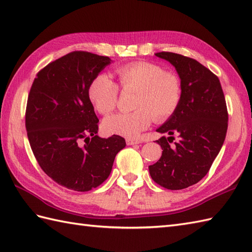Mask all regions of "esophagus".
<instances>
[{
	"label": "esophagus",
	"mask_w": 252,
	"mask_h": 252,
	"mask_svg": "<svg viewBox=\"0 0 252 252\" xmlns=\"http://www.w3.org/2000/svg\"><path fill=\"white\" fill-rule=\"evenodd\" d=\"M127 145H136V144H141L140 140H133V138H127L126 140Z\"/></svg>",
	"instance_id": "1"
}]
</instances>
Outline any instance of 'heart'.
<instances>
[{"mask_svg":"<svg viewBox=\"0 0 252 252\" xmlns=\"http://www.w3.org/2000/svg\"><path fill=\"white\" fill-rule=\"evenodd\" d=\"M121 88L136 90L133 112H118L103 121V129L110 134L136 137L154 119H167L178 108L182 97L180 78L174 72L153 63H133L117 69ZM119 88L108 74L99 73L91 81L88 96L95 110L108 115L118 104Z\"/></svg>","mask_w":252,"mask_h":252,"instance_id":"1","label":"heart"}]
</instances>
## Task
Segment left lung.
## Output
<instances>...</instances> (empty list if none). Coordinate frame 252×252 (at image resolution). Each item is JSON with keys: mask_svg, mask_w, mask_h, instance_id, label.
Returning a JSON list of instances; mask_svg holds the SVG:
<instances>
[{"mask_svg": "<svg viewBox=\"0 0 252 252\" xmlns=\"http://www.w3.org/2000/svg\"><path fill=\"white\" fill-rule=\"evenodd\" d=\"M178 72L182 97L178 108L156 130L162 155L149 165L152 179L171 190L198 183L215 161L225 140L227 108L220 80L200 63L171 52L156 53ZM174 136L179 140L169 146Z\"/></svg>", "mask_w": 252, "mask_h": 252, "instance_id": "8db88e82", "label": "left lung"}]
</instances>
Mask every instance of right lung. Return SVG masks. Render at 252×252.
I'll return each instance as SVG.
<instances>
[{
	"mask_svg": "<svg viewBox=\"0 0 252 252\" xmlns=\"http://www.w3.org/2000/svg\"><path fill=\"white\" fill-rule=\"evenodd\" d=\"M111 60L72 52L37 72L26 109V129L41 169L62 186L88 191L108 178L125 138L97 135L98 118L88 96L93 78Z\"/></svg>",
	"mask_w": 252,
	"mask_h": 252,
	"instance_id": "right-lung-1",
	"label": "right lung"
}]
</instances>
